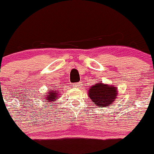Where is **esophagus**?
<instances>
[{
	"label": "esophagus",
	"mask_w": 154,
	"mask_h": 154,
	"mask_svg": "<svg viewBox=\"0 0 154 154\" xmlns=\"http://www.w3.org/2000/svg\"><path fill=\"white\" fill-rule=\"evenodd\" d=\"M73 86L75 87V88H82V83H81V82H78V83L74 84Z\"/></svg>",
	"instance_id": "obj_1"
}]
</instances>
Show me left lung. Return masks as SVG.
<instances>
[{"instance_id": "left-lung-1", "label": "left lung", "mask_w": 154, "mask_h": 154, "mask_svg": "<svg viewBox=\"0 0 154 154\" xmlns=\"http://www.w3.org/2000/svg\"><path fill=\"white\" fill-rule=\"evenodd\" d=\"M88 96L93 103L98 107H106L112 104L118 97V90L115 86L100 82L91 86Z\"/></svg>"}]
</instances>
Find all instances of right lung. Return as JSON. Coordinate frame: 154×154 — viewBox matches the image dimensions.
Returning <instances> with one entry per match:
<instances>
[{
	"label": "right lung",
	"mask_w": 154,
	"mask_h": 154,
	"mask_svg": "<svg viewBox=\"0 0 154 154\" xmlns=\"http://www.w3.org/2000/svg\"><path fill=\"white\" fill-rule=\"evenodd\" d=\"M58 92L57 91H56V88L54 90H51V91H49V92L47 94V95L45 96V100H48V102H52L56 101V99L57 98V95H58Z\"/></svg>",
	"instance_id": "right-lung-1"
}]
</instances>
